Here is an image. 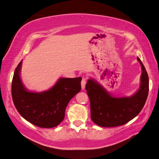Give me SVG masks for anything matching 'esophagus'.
Segmentation results:
<instances>
[{"instance_id":"1","label":"esophagus","mask_w":159,"mask_h":159,"mask_svg":"<svg viewBox=\"0 0 159 159\" xmlns=\"http://www.w3.org/2000/svg\"><path fill=\"white\" fill-rule=\"evenodd\" d=\"M85 84H86V80L84 79V78H83V79L81 80V88H82V89H84L85 87Z\"/></svg>"}]
</instances>
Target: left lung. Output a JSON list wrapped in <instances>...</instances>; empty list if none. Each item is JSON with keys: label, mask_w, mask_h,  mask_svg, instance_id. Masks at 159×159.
<instances>
[{"label": "left lung", "mask_w": 159, "mask_h": 159, "mask_svg": "<svg viewBox=\"0 0 159 159\" xmlns=\"http://www.w3.org/2000/svg\"><path fill=\"white\" fill-rule=\"evenodd\" d=\"M137 59L142 70L140 86L130 97L115 98L95 80H88L85 90L90 101L91 119L95 124L107 128L124 125L143 108L149 93V77L140 59Z\"/></svg>", "instance_id": "obj_1"}]
</instances>
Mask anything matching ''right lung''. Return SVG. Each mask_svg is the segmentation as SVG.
Listing matches in <instances>:
<instances>
[{"label": "right lung", "mask_w": 159, "mask_h": 159, "mask_svg": "<svg viewBox=\"0 0 159 159\" xmlns=\"http://www.w3.org/2000/svg\"><path fill=\"white\" fill-rule=\"evenodd\" d=\"M21 62L15 69L12 82V98L16 109L24 118L38 127H56L64 120L69 101L80 91L82 79L60 78L48 90L31 92L21 80Z\"/></svg>", "instance_id": "right-lung-1"}]
</instances>
